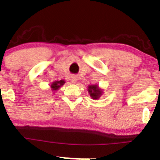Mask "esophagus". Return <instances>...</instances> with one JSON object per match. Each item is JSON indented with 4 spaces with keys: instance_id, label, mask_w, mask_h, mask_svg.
Instances as JSON below:
<instances>
[{
    "instance_id": "obj_1",
    "label": "esophagus",
    "mask_w": 160,
    "mask_h": 160,
    "mask_svg": "<svg viewBox=\"0 0 160 160\" xmlns=\"http://www.w3.org/2000/svg\"><path fill=\"white\" fill-rule=\"evenodd\" d=\"M70 81L72 82V83H77V77H75V76H72V77H70Z\"/></svg>"
}]
</instances>
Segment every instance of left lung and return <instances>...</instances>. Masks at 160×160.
I'll list each match as a JSON object with an SVG mask.
<instances>
[{"mask_svg":"<svg viewBox=\"0 0 160 160\" xmlns=\"http://www.w3.org/2000/svg\"><path fill=\"white\" fill-rule=\"evenodd\" d=\"M88 93H89L90 96L92 98V99L94 100H98L99 99V98L103 94V90L102 88H100L98 84H94V85H89L88 87Z\"/></svg>","mask_w":160,"mask_h":160,"instance_id":"left-lung-1","label":"left lung"}]
</instances>
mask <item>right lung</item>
Listing matches in <instances>:
<instances>
[{
  "label": "right lung",
  "mask_w": 160,
  "mask_h": 160,
  "mask_svg": "<svg viewBox=\"0 0 160 160\" xmlns=\"http://www.w3.org/2000/svg\"><path fill=\"white\" fill-rule=\"evenodd\" d=\"M65 83H66V81H65L64 80H55V81L52 82V84H51V88H52V91L55 93V91H58V90L62 86H63Z\"/></svg>",
  "instance_id": "right-lung-1"
}]
</instances>
